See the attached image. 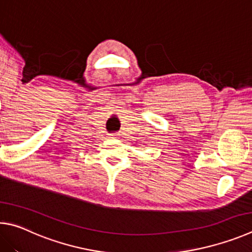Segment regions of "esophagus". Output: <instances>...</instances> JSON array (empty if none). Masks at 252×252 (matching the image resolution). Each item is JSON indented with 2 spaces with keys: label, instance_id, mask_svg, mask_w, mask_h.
<instances>
[{
  "label": "esophagus",
  "instance_id": "obj_1",
  "mask_svg": "<svg viewBox=\"0 0 252 252\" xmlns=\"http://www.w3.org/2000/svg\"><path fill=\"white\" fill-rule=\"evenodd\" d=\"M109 137L110 138H117L118 134L117 133H112V134H109Z\"/></svg>",
  "mask_w": 252,
  "mask_h": 252
}]
</instances>
